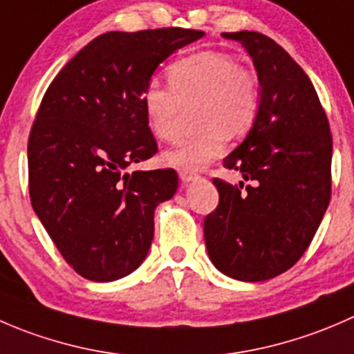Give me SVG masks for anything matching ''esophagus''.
Returning <instances> with one entry per match:
<instances>
[{"label": "esophagus", "instance_id": "obj_1", "mask_svg": "<svg viewBox=\"0 0 354 354\" xmlns=\"http://www.w3.org/2000/svg\"><path fill=\"white\" fill-rule=\"evenodd\" d=\"M178 177H180V180L184 182V184H187V182L194 180L196 174L191 172V170H180V172H178Z\"/></svg>", "mask_w": 354, "mask_h": 354}]
</instances>
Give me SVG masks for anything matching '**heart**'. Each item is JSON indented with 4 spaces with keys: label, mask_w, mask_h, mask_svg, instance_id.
<instances>
[{
    "label": "heart",
    "mask_w": 354,
    "mask_h": 354,
    "mask_svg": "<svg viewBox=\"0 0 354 354\" xmlns=\"http://www.w3.org/2000/svg\"><path fill=\"white\" fill-rule=\"evenodd\" d=\"M169 87L149 82L142 91L148 127L160 141L178 136L184 110H194L198 131L163 153V162L194 170L218 156L227 138H241L254 125L260 111L257 75L230 55L203 51L172 63Z\"/></svg>",
    "instance_id": "obj_1"
}]
</instances>
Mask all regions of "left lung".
Instances as JSON below:
<instances>
[{"label":"left lung","mask_w":354,"mask_h":354,"mask_svg":"<svg viewBox=\"0 0 354 354\" xmlns=\"http://www.w3.org/2000/svg\"><path fill=\"white\" fill-rule=\"evenodd\" d=\"M239 41L260 80V111L246 139L223 158L243 174L213 178L218 206L205 218V243L222 274L261 282L284 274L310 246L330 201L332 134L313 84L284 48L260 32Z\"/></svg>","instance_id":"left-lung-1"}]
</instances>
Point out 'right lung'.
I'll list each match as a JSON object with an SVG mask.
<instances>
[{"label": "right lung", "instance_id": "right-lung-1", "mask_svg": "<svg viewBox=\"0 0 354 354\" xmlns=\"http://www.w3.org/2000/svg\"><path fill=\"white\" fill-rule=\"evenodd\" d=\"M203 36L180 27L101 34L44 93L27 146L30 203L87 281L125 277L148 254L155 209L176 194L178 177L127 172L158 151L141 96L163 59Z\"/></svg>", "mask_w": 354, "mask_h": 354}]
</instances>
